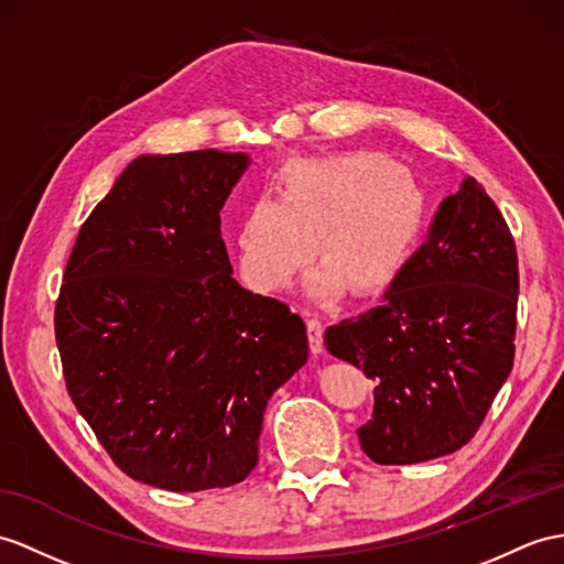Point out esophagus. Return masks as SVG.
Here are the masks:
<instances>
[{
  "instance_id": "34e87169",
  "label": "esophagus",
  "mask_w": 564,
  "mask_h": 564,
  "mask_svg": "<svg viewBox=\"0 0 564 564\" xmlns=\"http://www.w3.org/2000/svg\"><path fill=\"white\" fill-rule=\"evenodd\" d=\"M306 327H308L311 351L313 354H321L323 351V321L315 318V315H311V318L306 321Z\"/></svg>"
}]
</instances>
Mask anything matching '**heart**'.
I'll use <instances>...</instances> for the list:
<instances>
[{"instance_id": "1", "label": "heart", "mask_w": 564, "mask_h": 564, "mask_svg": "<svg viewBox=\"0 0 564 564\" xmlns=\"http://www.w3.org/2000/svg\"><path fill=\"white\" fill-rule=\"evenodd\" d=\"M278 196H256L237 225V263L253 292H278L313 258L308 292L373 294L400 274L416 241L423 196L402 164L366 150L294 158L274 178Z\"/></svg>"}]
</instances>
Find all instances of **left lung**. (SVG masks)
Returning a JSON list of instances; mask_svg holds the SVG:
<instances>
[{
    "instance_id": "1",
    "label": "left lung",
    "mask_w": 564,
    "mask_h": 564,
    "mask_svg": "<svg viewBox=\"0 0 564 564\" xmlns=\"http://www.w3.org/2000/svg\"><path fill=\"white\" fill-rule=\"evenodd\" d=\"M517 296L512 231L466 176L380 304L325 329L327 351L376 382L356 431L370 459L419 464L471 441L514 364Z\"/></svg>"
}]
</instances>
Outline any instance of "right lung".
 Listing matches in <instances>:
<instances>
[{"mask_svg":"<svg viewBox=\"0 0 564 564\" xmlns=\"http://www.w3.org/2000/svg\"><path fill=\"white\" fill-rule=\"evenodd\" d=\"M246 167L213 148L133 160L80 225L54 306L78 414L162 490L249 476L270 394L308 359L304 321L231 278L219 210Z\"/></svg>","mask_w":564,"mask_h":564,"instance_id":"right-lung-1","label":"right lung"}]
</instances>
